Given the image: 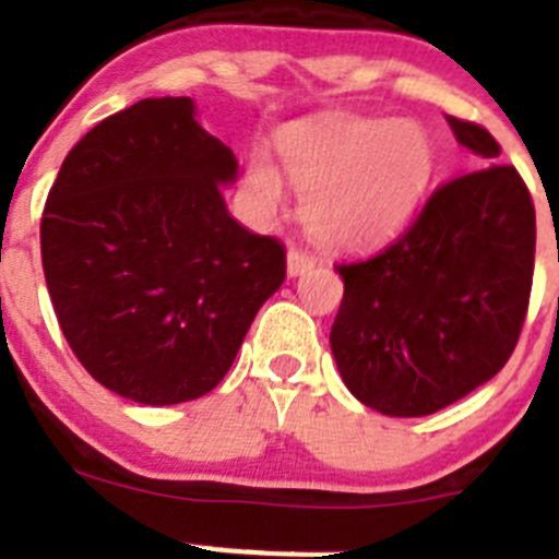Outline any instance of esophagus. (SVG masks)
Returning <instances> with one entry per match:
<instances>
[{
	"label": "esophagus",
	"instance_id": "esophagus-1",
	"mask_svg": "<svg viewBox=\"0 0 559 559\" xmlns=\"http://www.w3.org/2000/svg\"><path fill=\"white\" fill-rule=\"evenodd\" d=\"M313 264H317V259H313L311 253L297 251V248H289V257H286V273H289L292 278H295V275L308 273Z\"/></svg>",
	"mask_w": 559,
	"mask_h": 559
}]
</instances>
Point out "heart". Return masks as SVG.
Listing matches in <instances>:
<instances>
[{
	"label": "heart",
	"mask_w": 559,
	"mask_h": 559,
	"mask_svg": "<svg viewBox=\"0 0 559 559\" xmlns=\"http://www.w3.org/2000/svg\"><path fill=\"white\" fill-rule=\"evenodd\" d=\"M281 164L306 197L302 221L317 240L360 248L395 235L424 199L431 147L417 124L395 119H333L286 130ZM253 186L273 207L281 177L264 158L251 166Z\"/></svg>",
	"instance_id": "heart-1"
}]
</instances>
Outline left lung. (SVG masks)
<instances>
[{
	"label": "left lung",
	"mask_w": 559,
	"mask_h": 559,
	"mask_svg": "<svg viewBox=\"0 0 559 559\" xmlns=\"http://www.w3.org/2000/svg\"><path fill=\"white\" fill-rule=\"evenodd\" d=\"M480 169L442 182L404 235L368 259L335 264L344 300L330 330L357 401L420 417L489 382L516 349L535 267V207L500 144L448 117Z\"/></svg>",
	"instance_id": "obj_1"
}]
</instances>
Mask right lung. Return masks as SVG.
<instances>
[{"instance_id": "1", "label": "right lung", "mask_w": 559, "mask_h": 559, "mask_svg": "<svg viewBox=\"0 0 559 559\" xmlns=\"http://www.w3.org/2000/svg\"><path fill=\"white\" fill-rule=\"evenodd\" d=\"M237 158L191 97H147L64 158L40 221L43 273L81 366L166 406L210 393L286 278V251L226 210Z\"/></svg>"}]
</instances>
